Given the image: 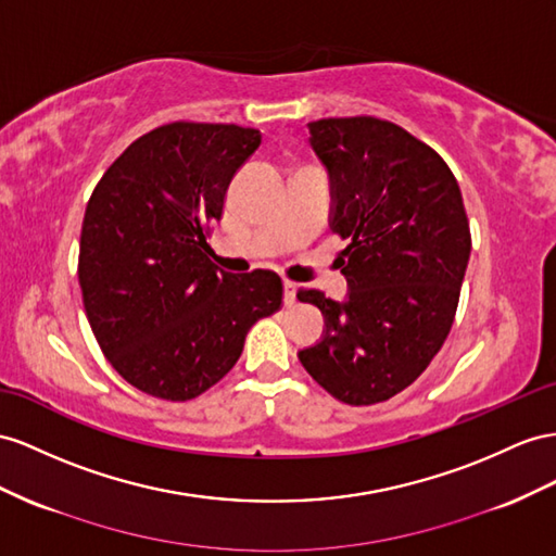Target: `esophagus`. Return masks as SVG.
Returning <instances> with one entry per match:
<instances>
[{"label": "esophagus", "instance_id": "1", "mask_svg": "<svg viewBox=\"0 0 556 556\" xmlns=\"http://www.w3.org/2000/svg\"><path fill=\"white\" fill-rule=\"evenodd\" d=\"M295 291H298V287L293 281H289V279L283 281V303H287L289 307L295 305Z\"/></svg>", "mask_w": 556, "mask_h": 556}]
</instances>
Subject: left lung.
Returning a JSON list of instances; mask_svg holds the SVG:
<instances>
[{"label":"left lung","instance_id":"8db88e82","mask_svg":"<svg viewBox=\"0 0 556 556\" xmlns=\"http://www.w3.org/2000/svg\"><path fill=\"white\" fill-rule=\"evenodd\" d=\"M307 129L331 176V230L350 241L338 255L350 293L336 303L298 291L326 317L298 359L338 402L371 406L406 390L444 345L472 235L448 164L402 126L359 115Z\"/></svg>","mask_w":556,"mask_h":556}]
</instances>
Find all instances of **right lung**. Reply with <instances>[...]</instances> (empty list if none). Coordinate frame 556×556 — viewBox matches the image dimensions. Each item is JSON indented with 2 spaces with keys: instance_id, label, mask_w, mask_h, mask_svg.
<instances>
[{
  "instance_id": "right-lung-1",
  "label": "right lung",
  "mask_w": 556,
  "mask_h": 556,
  "mask_svg": "<svg viewBox=\"0 0 556 556\" xmlns=\"http://www.w3.org/2000/svg\"><path fill=\"white\" fill-rule=\"evenodd\" d=\"M261 131L170 122L134 140L98 180L79 239L91 331L136 390L190 402L237 364L251 326L281 307L273 269L223 273L211 223Z\"/></svg>"
}]
</instances>
